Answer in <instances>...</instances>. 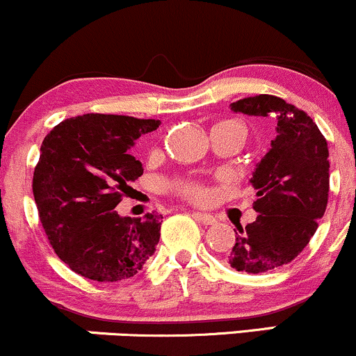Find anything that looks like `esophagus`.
Here are the masks:
<instances>
[{"label":"esophagus","mask_w":356,"mask_h":356,"mask_svg":"<svg viewBox=\"0 0 356 356\" xmlns=\"http://www.w3.org/2000/svg\"><path fill=\"white\" fill-rule=\"evenodd\" d=\"M193 216H194V220L202 222V225H214V222H216V218H214L213 214H208V213H199V211H194Z\"/></svg>","instance_id":"esophagus-1"}]
</instances>
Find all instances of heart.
<instances>
[{
  "label": "heart",
  "mask_w": 356,
  "mask_h": 356,
  "mask_svg": "<svg viewBox=\"0 0 356 356\" xmlns=\"http://www.w3.org/2000/svg\"><path fill=\"white\" fill-rule=\"evenodd\" d=\"M216 127L226 128V130L233 131V134H235L236 136H240L241 140H245V136H247V128H245V124L241 123V121H236V120L222 121V123L216 124ZM165 187L169 191H172V193L179 194V196H182V197L193 199V201H201V199L206 196L204 187H202L196 181H189V179L170 181V182H167Z\"/></svg>",
  "instance_id": "b5f03b06"
}]
</instances>
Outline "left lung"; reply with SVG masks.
<instances>
[{
	"instance_id": "1",
	"label": "left lung",
	"mask_w": 356,
	"mask_h": 356,
	"mask_svg": "<svg viewBox=\"0 0 356 356\" xmlns=\"http://www.w3.org/2000/svg\"><path fill=\"white\" fill-rule=\"evenodd\" d=\"M232 111L277 120L270 150L250 179L257 220L236 226L228 261L238 272L264 273L287 265L309 243L330 193V152L318 124L282 97L259 95L229 104Z\"/></svg>"
}]
</instances>
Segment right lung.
Returning a JSON list of instances; mask_svg holds the SVG:
<instances>
[{"mask_svg": "<svg viewBox=\"0 0 356 356\" xmlns=\"http://www.w3.org/2000/svg\"><path fill=\"white\" fill-rule=\"evenodd\" d=\"M159 124L89 113L64 120L42 142L32 184L38 216L58 259L86 279H130L154 255L162 214L121 218L115 208L143 174L128 150Z\"/></svg>", "mask_w": 356, "mask_h": 356, "instance_id": "obj_1", "label": "right lung"}]
</instances>
